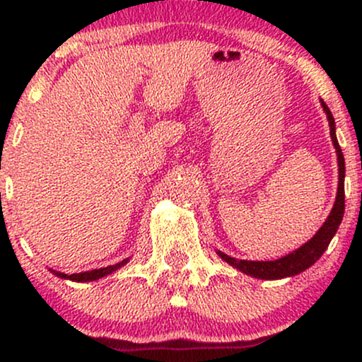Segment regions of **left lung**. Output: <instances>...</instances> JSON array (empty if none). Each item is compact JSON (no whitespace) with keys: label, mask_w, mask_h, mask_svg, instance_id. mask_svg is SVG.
I'll return each mask as SVG.
<instances>
[{"label":"left lung","mask_w":362,"mask_h":362,"mask_svg":"<svg viewBox=\"0 0 362 362\" xmlns=\"http://www.w3.org/2000/svg\"><path fill=\"white\" fill-rule=\"evenodd\" d=\"M323 107V112L327 114L328 126H330V138L334 143L335 153H337V165H339V187H337V195H335L334 207H332L330 214L325 219V223L322 224V228L313 235V238L308 240L305 245H301L300 248H296L294 252L288 253L286 257H281L277 260H238L235 257L226 255L221 250H216L221 259L230 264L231 267L238 269L240 272L247 274V276L255 277V279H264V281H272V279H284V277H293L301 274L303 271L311 267V265L317 262L320 257L323 255V252L327 250L328 243L332 242L335 233H337L340 223L344 218V209H346V194H344V178H346V161H344L342 149L339 146L337 136H335V120L332 115L330 109L327 107V103L320 100Z\"/></svg>","instance_id":"left-lung-1"}]
</instances>
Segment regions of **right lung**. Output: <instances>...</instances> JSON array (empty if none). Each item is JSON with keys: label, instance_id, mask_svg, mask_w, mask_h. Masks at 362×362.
Here are the masks:
<instances>
[{"label": "right lung", "instance_id": "obj_1", "mask_svg": "<svg viewBox=\"0 0 362 362\" xmlns=\"http://www.w3.org/2000/svg\"><path fill=\"white\" fill-rule=\"evenodd\" d=\"M129 262V259L126 260H120L119 264H114V265H109V267H100V269H93V271H86V272H80V274H64V272H57V271H52V269H49L52 274H56L57 277H61V279H69V281H74V282H91V281H98L102 279V277L109 276V274L115 272L117 269L124 267Z\"/></svg>", "mask_w": 362, "mask_h": 362}]
</instances>
